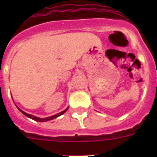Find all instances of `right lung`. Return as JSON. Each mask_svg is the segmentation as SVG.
I'll return each instance as SVG.
<instances>
[{
    "label": "right lung",
    "instance_id": "1",
    "mask_svg": "<svg viewBox=\"0 0 157 157\" xmlns=\"http://www.w3.org/2000/svg\"><path fill=\"white\" fill-rule=\"evenodd\" d=\"M17 108H18V107H17ZM18 109H19V108H18ZM67 109H68V108H67V109H65L64 111H63V112H59V113H58V114L54 115V116H49V117L45 118V119H41V118L36 117V116H32V115L27 114V112H23V111H22L20 109H19V110L20 111V112H21L23 115H25V116H27V117H28V118H30V119H32V120H35V121H37V122H45V121H48V120H53V119H56V118H57L58 116H61V115H63V113H65V112H66L67 111Z\"/></svg>",
    "mask_w": 157,
    "mask_h": 157
}]
</instances>
